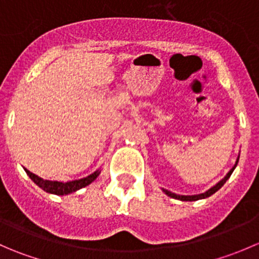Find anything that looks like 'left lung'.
<instances>
[{
  "mask_svg": "<svg viewBox=\"0 0 259 259\" xmlns=\"http://www.w3.org/2000/svg\"><path fill=\"white\" fill-rule=\"evenodd\" d=\"M237 164H238V160H237L236 165H234L233 168H232L231 170H229V173L227 174V176L224 177V178L222 179L221 182H219V183H217V184L214 185L213 188H210V189H209V190H207V192H205V193H202V194H198V195H179V194H174V193L169 192V190H166V189H163V192L165 193L166 195H169V197L174 198V199H179V200H183V202H193V200H199V199H204V198H208V197H210L211 194H214V193H215L217 190H219V189H221L222 187H223V185H224V183H226L227 180H228L229 177L232 176V173H233V170H234V168H236V166H237Z\"/></svg>",
  "mask_w": 259,
  "mask_h": 259,
  "instance_id": "8db88e82",
  "label": "left lung"
}]
</instances>
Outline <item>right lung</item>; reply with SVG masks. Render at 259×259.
<instances>
[{
	"mask_svg": "<svg viewBox=\"0 0 259 259\" xmlns=\"http://www.w3.org/2000/svg\"><path fill=\"white\" fill-rule=\"evenodd\" d=\"M25 171L27 173V176L32 179V182L35 183L36 185L44 189L45 192L51 193V194H56V195H66L70 194L72 192H76V190L81 189V188L86 187L89 185L90 183H93L94 180L98 178L99 173L100 171H95V173L90 174L89 177L86 178L79 179V180H72V182H66V183H62V182H51V180H44L40 177H37L36 174L31 173L28 171L27 169H25Z\"/></svg>",
	"mask_w": 259,
	"mask_h": 259,
	"instance_id": "obj_1",
	"label": "right lung"
}]
</instances>
